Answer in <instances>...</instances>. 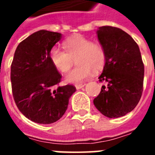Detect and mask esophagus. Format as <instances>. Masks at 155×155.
<instances>
[{"label":"esophagus","instance_id":"34e87169","mask_svg":"<svg viewBox=\"0 0 155 155\" xmlns=\"http://www.w3.org/2000/svg\"><path fill=\"white\" fill-rule=\"evenodd\" d=\"M84 85H85V84H83V83H82V84H75V88H76V89H77V90H80V89H81V88H83L84 86Z\"/></svg>","mask_w":155,"mask_h":155}]
</instances>
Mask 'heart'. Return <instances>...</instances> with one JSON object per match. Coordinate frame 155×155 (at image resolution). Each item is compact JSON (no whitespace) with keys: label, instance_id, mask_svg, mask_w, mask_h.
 I'll return each mask as SVG.
<instances>
[{"label":"heart","instance_id":"heart-1","mask_svg":"<svg viewBox=\"0 0 155 155\" xmlns=\"http://www.w3.org/2000/svg\"><path fill=\"white\" fill-rule=\"evenodd\" d=\"M63 46L65 51L57 46L52 48L49 58L61 73H67L75 60L78 65L66 76L69 82L79 83L90 77L92 71L98 72L104 68L106 52L100 42H92L84 35H76L66 39Z\"/></svg>","mask_w":155,"mask_h":155}]
</instances>
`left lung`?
<instances>
[{
    "label": "left lung",
    "instance_id": "8db88e82",
    "mask_svg": "<svg viewBox=\"0 0 155 155\" xmlns=\"http://www.w3.org/2000/svg\"><path fill=\"white\" fill-rule=\"evenodd\" d=\"M97 36L106 52L99 81L106 85L94 104L108 118L124 116L135 108L143 92L144 66L140 48L129 34L114 26L99 27Z\"/></svg>",
    "mask_w": 155,
    "mask_h": 155
}]
</instances>
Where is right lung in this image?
<instances>
[{"mask_svg": "<svg viewBox=\"0 0 155 155\" xmlns=\"http://www.w3.org/2000/svg\"><path fill=\"white\" fill-rule=\"evenodd\" d=\"M61 34L41 30L22 41L11 65L13 98L19 110L35 123L52 124L64 115L76 89L59 86L61 74L51 63L50 51Z\"/></svg>", "mask_w": 155, "mask_h": 155, "instance_id": "add662e5", "label": "right lung"}]
</instances>
